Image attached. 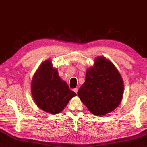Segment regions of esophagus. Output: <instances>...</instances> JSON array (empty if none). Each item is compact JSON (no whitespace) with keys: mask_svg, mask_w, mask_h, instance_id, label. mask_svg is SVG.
I'll return each mask as SVG.
<instances>
[{"mask_svg":"<svg viewBox=\"0 0 147 147\" xmlns=\"http://www.w3.org/2000/svg\"><path fill=\"white\" fill-rule=\"evenodd\" d=\"M78 88H74V89H73V91L74 92V93H78Z\"/></svg>","mask_w":147,"mask_h":147,"instance_id":"obj_1","label":"esophagus"}]
</instances>
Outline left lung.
Masks as SVG:
<instances>
[{
	"instance_id": "8db88e82",
	"label": "left lung",
	"mask_w": 147,
	"mask_h": 147,
	"mask_svg": "<svg viewBox=\"0 0 147 147\" xmlns=\"http://www.w3.org/2000/svg\"><path fill=\"white\" fill-rule=\"evenodd\" d=\"M123 91V80L117 67L104 56H98L87 69L78 95L91 113L102 116L118 107Z\"/></svg>"
}]
</instances>
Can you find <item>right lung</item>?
Returning a JSON list of instances; mask_svg holds the SVG:
<instances>
[{"instance_id": "add662e5", "label": "right lung", "mask_w": 147, "mask_h": 147, "mask_svg": "<svg viewBox=\"0 0 147 147\" xmlns=\"http://www.w3.org/2000/svg\"><path fill=\"white\" fill-rule=\"evenodd\" d=\"M30 88L37 107L53 115L63 111L71 99L76 96L60 78L50 60L40 64L32 78Z\"/></svg>"}]
</instances>
